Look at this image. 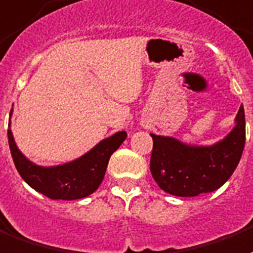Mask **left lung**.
Listing matches in <instances>:
<instances>
[{
	"label": "left lung",
	"mask_w": 253,
	"mask_h": 253,
	"mask_svg": "<svg viewBox=\"0 0 253 253\" xmlns=\"http://www.w3.org/2000/svg\"><path fill=\"white\" fill-rule=\"evenodd\" d=\"M153 149L151 172L163 191L180 197L213 192L236 169L246 144V116L243 105L236 126L212 147L185 145L176 138L151 134Z\"/></svg>",
	"instance_id": "8db88e82"
}]
</instances>
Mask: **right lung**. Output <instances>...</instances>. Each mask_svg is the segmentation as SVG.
<instances>
[{
  "label": "right lung",
  "mask_w": 253,
  "mask_h": 253,
  "mask_svg": "<svg viewBox=\"0 0 253 253\" xmlns=\"http://www.w3.org/2000/svg\"><path fill=\"white\" fill-rule=\"evenodd\" d=\"M11 113V111H10ZM126 138V132H117L98 142L92 151L68 164L43 168L33 164L22 155L7 129L11 157L18 173L26 184L52 200H77L96 191L105 176L112 153Z\"/></svg>",
  "instance_id": "right-lung-1"
}]
</instances>
